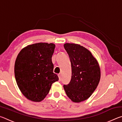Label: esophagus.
I'll return each instance as SVG.
<instances>
[{
  "label": "esophagus",
  "mask_w": 122,
  "mask_h": 122,
  "mask_svg": "<svg viewBox=\"0 0 122 122\" xmlns=\"http://www.w3.org/2000/svg\"><path fill=\"white\" fill-rule=\"evenodd\" d=\"M58 76H59V81H61V75L60 74H58Z\"/></svg>",
  "instance_id": "esophagus-1"
}]
</instances>
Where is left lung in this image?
<instances>
[{
	"mask_svg": "<svg viewBox=\"0 0 122 122\" xmlns=\"http://www.w3.org/2000/svg\"><path fill=\"white\" fill-rule=\"evenodd\" d=\"M64 47L68 54L71 67V78L63 88L67 96L75 103L90 97L97 86L101 70L97 60L83 46L66 43Z\"/></svg>",
	"mask_w": 122,
	"mask_h": 122,
	"instance_id": "8db88e82",
	"label": "left lung"
}]
</instances>
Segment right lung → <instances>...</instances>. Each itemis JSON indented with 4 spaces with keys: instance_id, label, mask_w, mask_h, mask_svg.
<instances>
[{
    "instance_id": "obj_1",
    "label": "right lung",
    "mask_w": 122,
    "mask_h": 122,
    "mask_svg": "<svg viewBox=\"0 0 122 122\" xmlns=\"http://www.w3.org/2000/svg\"><path fill=\"white\" fill-rule=\"evenodd\" d=\"M55 45L39 42L22 48L16 57L14 75L22 94L29 100L41 102L59 77L53 73L51 57Z\"/></svg>"
}]
</instances>
